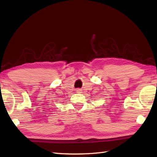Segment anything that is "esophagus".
Segmentation results:
<instances>
[{
    "label": "esophagus",
    "mask_w": 157,
    "mask_h": 157,
    "mask_svg": "<svg viewBox=\"0 0 157 157\" xmlns=\"http://www.w3.org/2000/svg\"><path fill=\"white\" fill-rule=\"evenodd\" d=\"M76 91H77V92H80L81 90H80V89H77V90H76Z\"/></svg>",
    "instance_id": "obj_1"
}]
</instances>
